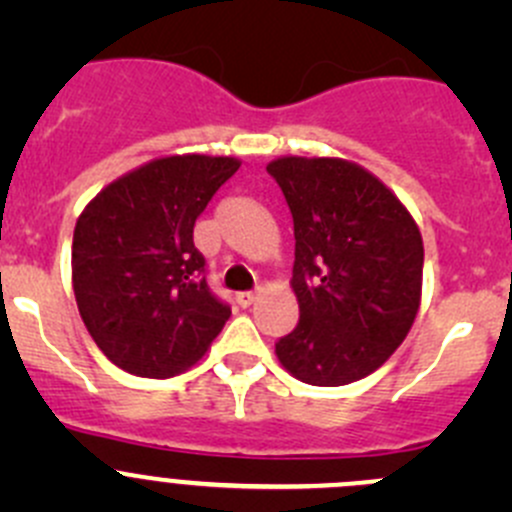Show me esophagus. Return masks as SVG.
Listing matches in <instances>:
<instances>
[{"mask_svg":"<svg viewBox=\"0 0 512 512\" xmlns=\"http://www.w3.org/2000/svg\"><path fill=\"white\" fill-rule=\"evenodd\" d=\"M235 299H237V304H240V307H250V304H255L257 294L255 292H240Z\"/></svg>","mask_w":512,"mask_h":512,"instance_id":"34e87169","label":"esophagus"}]
</instances>
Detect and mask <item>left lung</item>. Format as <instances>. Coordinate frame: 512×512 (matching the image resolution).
I'll list each match as a JSON object with an SVG mask.
<instances>
[{"label":"left lung","instance_id":"8db88e82","mask_svg":"<svg viewBox=\"0 0 512 512\" xmlns=\"http://www.w3.org/2000/svg\"><path fill=\"white\" fill-rule=\"evenodd\" d=\"M267 173L294 223V332L275 354L294 379L344 386L379 369L421 307L423 240L374 173L344 158L282 156Z\"/></svg>","mask_w":512,"mask_h":512}]
</instances>
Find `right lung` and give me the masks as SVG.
Instances as JSON below:
<instances>
[{"instance_id": "add662e5", "label": "right lung", "mask_w": 512, "mask_h": 512, "mask_svg": "<svg viewBox=\"0 0 512 512\" xmlns=\"http://www.w3.org/2000/svg\"><path fill=\"white\" fill-rule=\"evenodd\" d=\"M237 168L232 156L153 158L81 210L71 285L96 347L118 369L146 379L183 374L230 319L205 282L193 227Z\"/></svg>"}]
</instances>
